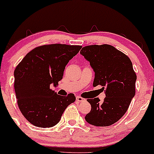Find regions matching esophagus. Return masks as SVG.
Here are the masks:
<instances>
[{"mask_svg": "<svg viewBox=\"0 0 154 154\" xmlns=\"http://www.w3.org/2000/svg\"><path fill=\"white\" fill-rule=\"evenodd\" d=\"M75 99H76V101L78 102V103H81V102H83L85 100L84 98H83V97H79V96H77Z\"/></svg>", "mask_w": 154, "mask_h": 154, "instance_id": "esophagus-1", "label": "esophagus"}]
</instances>
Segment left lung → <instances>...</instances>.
Returning <instances> with one entry per match:
<instances>
[{
    "instance_id": "1",
    "label": "left lung",
    "mask_w": 154,
    "mask_h": 154,
    "mask_svg": "<svg viewBox=\"0 0 154 154\" xmlns=\"http://www.w3.org/2000/svg\"><path fill=\"white\" fill-rule=\"evenodd\" d=\"M80 53L95 72L93 86H103L106 96L103 103L98 97L87 99L91 108L86 115V121L96 127L112 125L125 114L135 94L137 75L132 62L108 44L84 46Z\"/></svg>"
}]
</instances>
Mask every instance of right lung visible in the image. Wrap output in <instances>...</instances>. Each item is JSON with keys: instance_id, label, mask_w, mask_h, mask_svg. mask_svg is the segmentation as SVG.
Instances as JSON below:
<instances>
[{"instance_id": "obj_1", "label": "right lung", "mask_w": 154, "mask_h": 154, "mask_svg": "<svg viewBox=\"0 0 154 154\" xmlns=\"http://www.w3.org/2000/svg\"><path fill=\"white\" fill-rule=\"evenodd\" d=\"M82 46L54 44L38 46L27 53L14 70L17 104L24 117L38 127H54L75 97L61 96L50 89L63 79L65 66Z\"/></svg>"}]
</instances>
